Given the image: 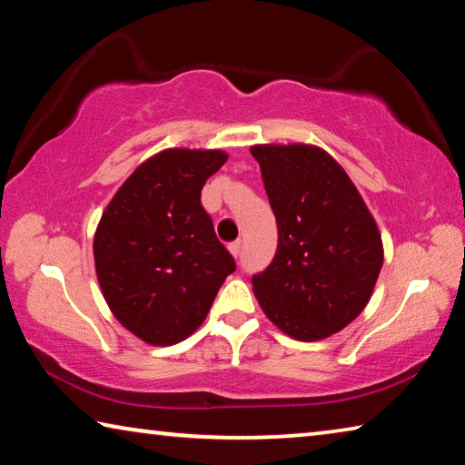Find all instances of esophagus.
Wrapping results in <instances>:
<instances>
[{"label": "esophagus", "mask_w": 465, "mask_h": 465, "mask_svg": "<svg viewBox=\"0 0 465 465\" xmlns=\"http://www.w3.org/2000/svg\"><path fill=\"white\" fill-rule=\"evenodd\" d=\"M230 252H232V256H233V258H238V256H240V252H242V242H240V240L232 242V243H230Z\"/></svg>", "instance_id": "esophagus-1"}]
</instances>
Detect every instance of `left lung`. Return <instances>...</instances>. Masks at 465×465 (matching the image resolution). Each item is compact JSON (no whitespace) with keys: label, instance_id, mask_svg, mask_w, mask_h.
<instances>
[{"label":"left lung","instance_id":"left-lung-1","mask_svg":"<svg viewBox=\"0 0 465 465\" xmlns=\"http://www.w3.org/2000/svg\"><path fill=\"white\" fill-rule=\"evenodd\" d=\"M266 194L279 225L274 261L252 291L274 326L313 342L341 332L371 299L383 242L344 168L310 143H261Z\"/></svg>","mask_w":465,"mask_h":465}]
</instances>
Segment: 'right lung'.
<instances>
[{"label": "right lung", "instance_id": "obj_1", "mask_svg": "<svg viewBox=\"0 0 465 465\" xmlns=\"http://www.w3.org/2000/svg\"><path fill=\"white\" fill-rule=\"evenodd\" d=\"M222 149L170 147L147 157L106 204L94 233V264L110 312L153 346L199 328L235 262L201 204Z\"/></svg>", "mask_w": 465, "mask_h": 465}]
</instances>
